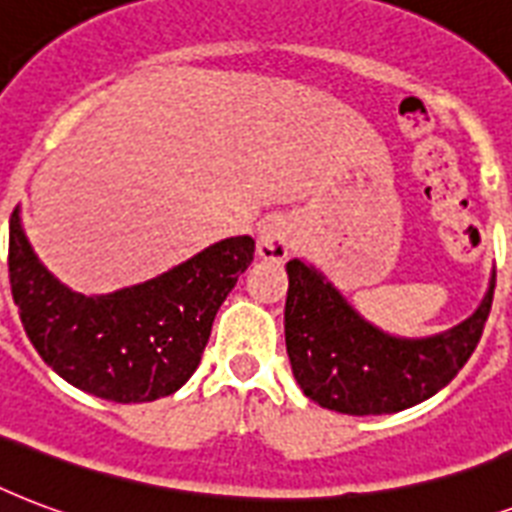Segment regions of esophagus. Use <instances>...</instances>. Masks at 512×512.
<instances>
[{"instance_id": "1", "label": "esophagus", "mask_w": 512, "mask_h": 512, "mask_svg": "<svg viewBox=\"0 0 512 512\" xmlns=\"http://www.w3.org/2000/svg\"><path fill=\"white\" fill-rule=\"evenodd\" d=\"M293 245V224L285 216H267L259 224L256 235V253L264 261H285Z\"/></svg>"}]
</instances>
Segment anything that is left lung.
Wrapping results in <instances>:
<instances>
[{"instance_id":"left-lung-1","label":"left lung","mask_w":512,"mask_h":512,"mask_svg":"<svg viewBox=\"0 0 512 512\" xmlns=\"http://www.w3.org/2000/svg\"><path fill=\"white\" fill-rule=\"evenodd\" d=\"M285 272V350L293 379L318 406L352 417L395 414L443 390L473 355L494 296L491 269L473 315L441 334L408 339L363 318L307 259H291Z\"/></svg>"}]
</instances>
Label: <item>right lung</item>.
<instances>
[{
  "instance_id": "1",
  "label": "right lung",
  "mask_w": 512,
  "mask_h": 512,
  "mask_svg": "<svg viewBox=\"0 0 512 512\" xmlns=\"http://www.w3.org/2000/svg\"><path fill=\"white\" fill-rule=\"evenodd\" d=\"M251 261V237H227L144 283L79 293L39 261L21 205L10 219V288L26 336L61 379L114 403H149L189 382Z\"/></svg>"
}]
</instances>
